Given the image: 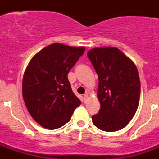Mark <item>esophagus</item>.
Segmentation results:
<instances>
[{
    "label": "esophagus",
    "instance_id": "esophagus-1",
    "mask_svg": "<svg viewBox=\"0 0 159 159\" xmlns=\"http://www.w3.org/2000/svg\"><path fill=\"white\" fill-rule=\"evenodd\" d=\"M88 99V93H85L84 95V102H86L87 100Z\"/></svg>",
    "mask_w": 159,
    "mask_h": 159
}]
</instances>
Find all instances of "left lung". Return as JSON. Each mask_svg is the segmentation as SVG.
Masks as SVG:
<instances>
[{"label":"left lung","instance_id":"left-lung-1","mask_svg":"<svg viewBox=\"0 0 159 159\" xmlns=\"http://www.w3.org/2000/svg\"><path fill=\"white\" fill-rule=\"evenodd\" d=\"M98 78L99 113L92 116L95 127L113 132L124 128L135 115L140 98V80L134 62L115 47L89 50Z\"/></svg>","mask_w":159,"mask_h":159}]
</instances>
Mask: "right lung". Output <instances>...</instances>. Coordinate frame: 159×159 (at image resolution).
<instances>
[{
  "label": "right lung",
  "instance_id": "right-lung-1",
  "mask_svg": "<svg viewBox=\"0 0 159 159\" xmlns=\"http://www.w3.org/2000/svg\"><path fill=\"white\" fill-rule=\"evenodd\" d=\"M85 47L52 43L29 61L22 82V95L29 114L37 123L54 130L70 121L80 100L73 93L67 74Z\"/></svg>",
  "mask_w": 159,
  "mask_h": 159
}]
</instances>
